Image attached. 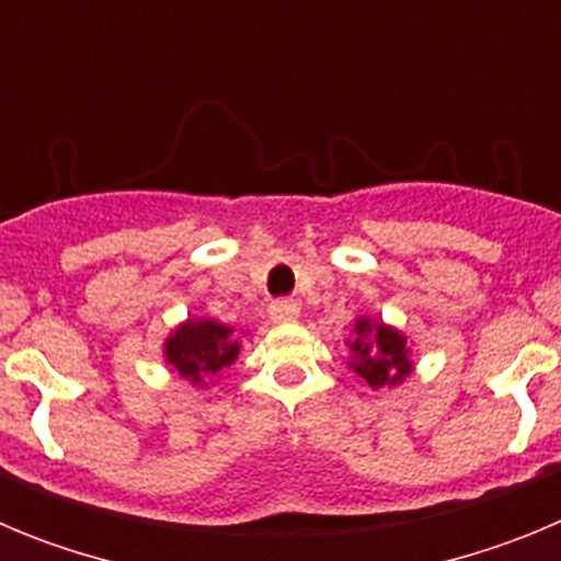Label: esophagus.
Instances as JSON below:
<instances>
[{
  "mask_svg": "<svg viewBox=\"0 0 561 561\" xmlns=\"http://www.w3.org/2000/svg\"><path fill=\"white\" fill-rule=\"evenodd\" d=\"M270 317L275 323H295L300 317V306L295 300H275V304H270Z\"/></svg>",
  "mask_w": 561,
  "mask_h": 561,
  "instance_id": "34e87169",
  "label": "esophagus"
}]
</instances>
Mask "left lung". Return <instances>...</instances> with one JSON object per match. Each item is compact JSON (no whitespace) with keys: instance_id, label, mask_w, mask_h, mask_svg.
I'll use <instances>...</instances> for the list:
<instances>
[{"instance_id":"8db88e82","label":"left lung","mask_w":561,"mask_h":561,"mask_svg":"<svg viewBox=\"0 0 561 561\" xmlns=\"http://www.w3.org/2000/svg\"><path fill=\"white\" fill-rule=\"evenodd\" d=\"M348 368L368 381L370 388H396L413 374L408 336L393 325L359 317L354 323V336L348 340Z\"/></svg>"}]
</instances>
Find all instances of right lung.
<instances>
[{
	"instance_id": "right-lung-1",
	"label": "right lung",
	"mask_w": 561,
	"mask_h": 561,
	"mask_svg": "<svg viewBox=\"0 0 561 561\" xmlns=\"http://www.w3.org/2000/svg\"><path fill=\"white\" fill-rule=\"evenodd\" d=\"M236 329L205 317H191L168 334L162 356L182 379L207 388V379L219 376L238 359L241 342L232 334Z\"/></svg>"
}]
</instances>
